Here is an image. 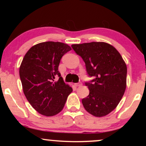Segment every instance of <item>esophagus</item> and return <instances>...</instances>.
I'll use <instances>...</instances> for the list:
<instances>
[{
	"label": "esophagus",
	"instance_id": "1",
	"mask_svg": "<svg viewBox=\"0 0 146 146\" xmlns=\"http://www.w3.org/2000/svg\"><path fill=\"white\" fill-rule=\"evenodd\" d=\"M75 86H81L82 85V82H78V83H76L75 84Z\"/></svg>",
	"mask_w": 146,
	"mask_h": 146
}]
</instances>
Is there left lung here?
Masks as SVG:
<instances>
[{"mask_svg": "<svg viewBox=\"0 0 146 146\" xmlns=\"http://www.w3.org/2000/svg\"><path fill=\"white\" fill-rule=\"evenodd\" d=\"M86 64L88 75L94 80L85 84L89 95L82 99L88 113L101 117L111 113L119 104L126 88L127 66L119 51L104 42L72 44Z\"/></svg>", "mask_w": 146, "mask_h": 146, "instance_id": "obj_1", "label": "left lung"}]
</instances>
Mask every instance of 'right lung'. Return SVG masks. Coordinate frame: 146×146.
<instances>
[{
	"label": "right lung",
	"mask_w": 146,
	"mask_h": 146,
	"mask_svg": "<svg viewBox=\"0 0 146 146\" xmlns=\"http://www.w3.org/2000/svg\"><path fill=\"white\" fill-rule=\"evenodd\" d=\"M71 50L64 43L44 42L30 48L23 58L19 69L23 93L41 115L51 117L59 113L73 91L58 71L62 57ZM57 75L59 80L55 81Z\"/></svg>",
	"instance_id": "right-lung-1"
}]
</instances>
